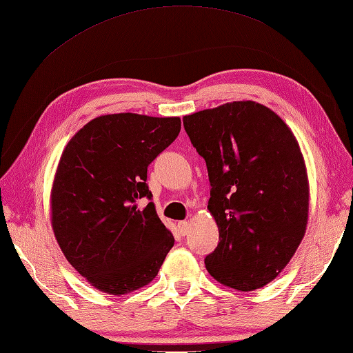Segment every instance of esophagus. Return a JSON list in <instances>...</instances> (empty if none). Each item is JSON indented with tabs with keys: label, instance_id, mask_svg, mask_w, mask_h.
<instances>
[{
	"label": "esophagus",
	"instance_id": "obj_1",
	"mask_svg": "<svg viewBox=\"0 0 353 353\" xmlns=\"http://www.w3.org/2000/svg\"><path fill=\"white\" fill-rule=\"evenodd\" d=\"M177 230H179V233H181L182 236L188 234V233H190V230H191V223H190V221H182V222H179V223H177Z\"/></svg>",
	"mask_w": 353,
	"mask_h": 353
}]
</instances>
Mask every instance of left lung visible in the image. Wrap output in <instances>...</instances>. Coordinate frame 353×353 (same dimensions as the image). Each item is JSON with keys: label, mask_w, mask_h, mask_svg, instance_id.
Listing matches in <instances>:
<instances>
[{"label": "left lung", "mask_w": 353, "mask_h": 353, "mask_svg": "<svg viewBox=\"0 0 353 353\" xmlns=\"http://www.w3.org/2000/svg\"><path fill=\"white\" fill-rule=\"evenodd\" d=\"M183 126L207 162L208 211L219 230L205 267L234 290L267 285L293 258L309 221V177L296 137L253 100L185 115Z\"/></svg>", "instance_id": "1"}]
</instances>
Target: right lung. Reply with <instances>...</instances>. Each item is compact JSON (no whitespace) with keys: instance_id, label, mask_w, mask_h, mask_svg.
Returning a JSON list of instances; mask_svg holds the SVG:
<instances>
[{"instance_id":"obj_1","label":"right lung","mask_w":353,"mask_h":353,"mask_svg":"<svg viewBox=\"0 0 353 353\" xmlns=\"http://www.w3.org/2000/svg\"><path fill=\"white\" fill-rule=\"evenodd\" d=\"M181 132L179 117L132 112L95 117L61 152L50 190V223L63 254L100 292L148 285L174 245L146 183L148 165Z\"/></svg>"}]
</instances>
